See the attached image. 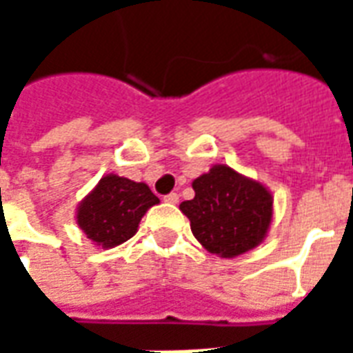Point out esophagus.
<instances>
[{"label": "esophagus", "mask_w": 353, "mask_h": 353, "mask_svg": "<svg viewBox=\"0 0 353 353\" xmlns=\"http://www.w3.org/2000/svg\"><path fill=\"white\" fill-rule=\"evenodd\" d=\"M164 202H168V204H177L179 202V194L177 192H170L164 196Z\"/></svg>", "instance_id": "esophagus-1"}]
</instances>
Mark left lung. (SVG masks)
Wrapping results in <instances>:
<instances>
[{
  "mask_svg": "<svg viewBox=\"0 0 353 353\" xmlns=\"http://www.w3.org/2000/svg\"><path fill=\"white\" fill-rule=\"evenodd\" d=\"M194 199L179 204L194 238L225 259L244 255L263 242L272 223V194L265 185L215 164L192 181Z\"/></svg>",
  "mask_w": 353,
  "mask_h": 353,
  "instance_id": "8db88e82",
  "label": "left lung"
}]
</instances>
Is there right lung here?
Masks as SVG:
<instances>
[{
  "instance_id": "right-lung-1",
  "label": "right lung",
  "mask_w": 353,
  "mask_h": 353,
  "mask_svg": "<svg viewBox=\"0 0 353 353\" xmlns=\"http://www.w3.org/2000/svg\"><path fill=\"white\" fill-rule=\"evenodd\" d=\"M159 202L145 183L108 174L81 200L75 219L94 245L109 250L130 240L147 210Z\"/></svg>"
}]
</instances>
